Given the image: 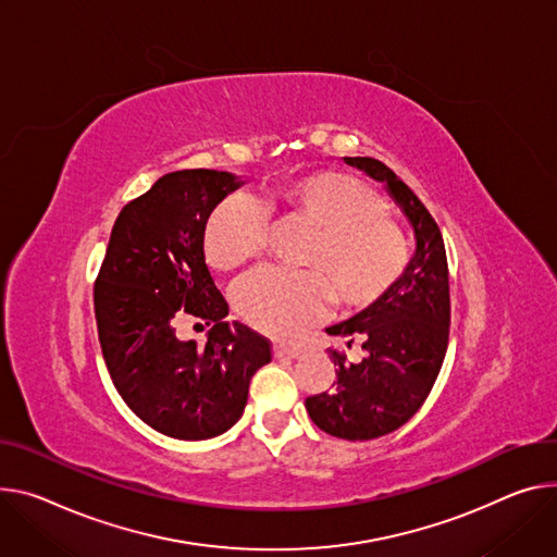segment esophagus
<instances>
[{
  "label": "esophagus",
  "instance_id": "1",
  "mask_svg": "<svg viewBox=\"0 0 557 557\" xmlns=\"http://www.w3.org/2000/svg\"><path fill=\"white\" fill-rule=\"evenodd\" d=\"M273 356L275 358H288L295 360L301 356V350L297 346H288V344H273Z\"/></svg>",
  "mask_w": 557,
  "mask_h": 557
}]
</instances>
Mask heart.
Masks as SVG:
<instances>
[{
  "label": "heart",
  "instance_id": "1",
  "mask_svg": "<svg viewBox=\"0 0 557 557\" xmlns=\"http://www.w3.org/2000/svg\"><path fill=\"white\" fill-rule=\"evenodd\" d=\"M309 226L295 264L305 271L264 269L235 284L231 299L237 315L256 331L293 337L326 309H364L382 299L399 280L407 246L384 215V197L358 177L311 173L273 186L260 205L231 195L205 224L207 264L231 273L256 260L267 233L264 213Z\"/></svg>",
  "mask_w": 557,
  "mask_h": 557
}]
</instances>
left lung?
<instances>
[{"mask_svg": "<svg viewBox=\"0 0 557 557\" xmlns=\"http://www.w3.org/2000/svg\"><path fill=\"white\" fill-rule=\"evenodd\" d=\"M344 162L386 184L416 235L413 258L391 290L358 315L326 329L329 335L344 337L348 348L360 342L364 358L348 362L344 352L329 348L337 382L307 397V411L324 433L360 442L399 429L424 404L446 356L450 297L444 239L418 195L380 160Z\"/></svg>", "mask_w": 557, "mask_h": 557, "instance_id": "left-lung-1", "label": "left lung"}]
</instances>
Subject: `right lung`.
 Here are the masks:
<instances>
[{
	"instance_id": "right-lung-1",
	"label": "right lung",
	"mask_w": 557,
	"mask_h": 557,
	"mask_svg": "<svg viewBox=\"0 0 557 557\" xmlns=\"http://www.w3.org/2000/svg\"><path fill=\"white\" fill-rule=\"evenodd\" d=\"M242 184L226 171L166 173L117 215L95 282L99 344L117 393L175 440L226 433L244 413L250 377L271 362L267 337L226 322L201 246L209 215ZM186 314L212 326L205 349L174 335Z\"/></svg>"
}]
</instances>
